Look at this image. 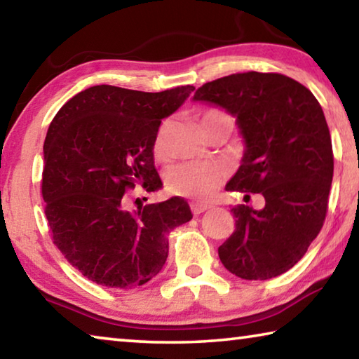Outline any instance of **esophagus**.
<instances>
[{
    "mask_svg": "<svg viewBox=\"0 0 359 359\" xmlns=\"http://www.w3.org/2000/svg\"><path fill=\"white\" fill-rule=\"evenodd\" d=\"M210 208L209 204H204V203H191L190 204V209H191V212H193V215H199V214H203L204 210H208Z\"/></svg>",
    "mask_w": 359,
    "mask_h": 359,
    "instance_id": "obj_1",
    "label": "esophagus"
}]
</instances>
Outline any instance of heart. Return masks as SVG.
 Instances as JSON below:
<instances>
[{"instance_id": "1", "label": "heart", "mask_w": 359, "mask_h": 359, "mask_svg": "<svg viewBox=\"0 0 359 359\" xmlns=\"http://www.w3.org/2000/svg\"><path fill=\"white\" fill-rule=\"evenodd\" d=\"M205 135L217 128L233 130V115L222 111V109H205L199 117ZM169 121H161L151 144L155 160L165 161L169 154ZM224 180V171L218 165L212 163H184V165L172 166L166 172V188L169 193L177 196L191 198L196 201H209Z\"/></svg>"}]
</instances>
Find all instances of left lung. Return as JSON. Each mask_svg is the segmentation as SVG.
<instances>
[{"mask_svg":"<svg viewBox=\"0 0 359 359\" xmlns=\"http://www.w3.org/2000/svg\"><path fill=\"white\" fill-rule=\"evenodd\" d=\"M193 100L238 117L245 139L229 191L259 193L264 209L234 205L236 229L218 247L223 266L245 280H267L291 269L323 226L334 172L323 109L294 79L278 72H238L204 83ZM248 203V201H245Z\"/></svg>","mask_w":359,"mask_h":359,"instance_id":"8db88e82","label":"left lung"}]
</instances>
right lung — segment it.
<instances>
[{
	"label": "right lung",
	"mask_w": 359,
	"mask_h": 359,
	"mask_svg": "<svg viewBox=\"0 0 359 359\" xmlns=\"http://www.w3.org/2000/svg\"><path fill=\"white\" fill-rule=\"evenodd\" d=\"M194 87L158 93L96 85L66 102L44 141L41 193L53 244L83 277L130 290L168 258V233L191 220L184 198L131 209L136 187H161L151 144Z\"/></svg>",
	"instance_id": "add662e5"
}]
</instances>
